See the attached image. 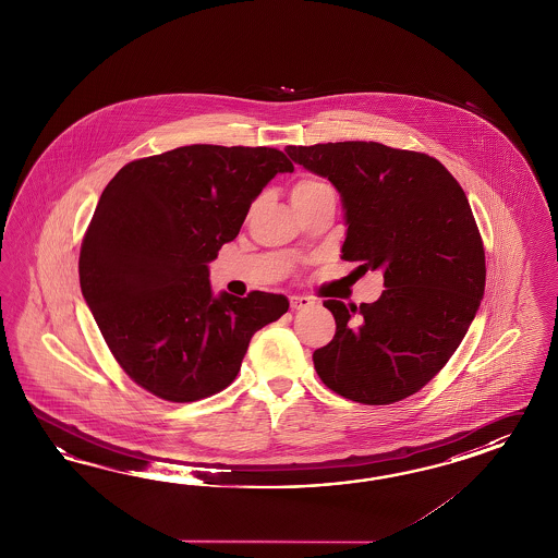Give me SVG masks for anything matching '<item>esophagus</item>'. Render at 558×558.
Returning a JSON list of instances; mask_svg holds the SVG:
<instances>
[{
    "label": "esophagus",
    "instance_id": "esophagus-1",
    "mask_svg": "<svg viewBox=\"0 0 558 558\" xmlns=\"http://www.w3.org/2000/svg\"><path fill=\"white\" fill-rule=\"evenodd\" d=\"M313 304V299H308V296H290V308L292 311H304V308H308Z\"/></svg>",
    "mask_w": 558,
    "mask_h": 558
}]
</instances>
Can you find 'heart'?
Returning <instances> with one entry per match:
<instances>
[{
    "label": "heart",
    "mask_w": 558,
    "mask_h": 558,
    "mask_svg": "<svg viewBox=\"0 0 558 558\" xmlns=\"http://www.w3.org/2000/svg\"><path fill=\"white\" fill-rule=\"evenodd\" d=\"M327 183L318 181V179H300L299 183L292 187V199H300L304 195H311L314 191L325 190Z\"/></svg>",
    "instance_id": "b5f03b06"
}]
</instances>
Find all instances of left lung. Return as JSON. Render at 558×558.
Segmentation results:
<instances>
[{
  "instance_id": "8db88e82",
  "label": "left lung",
  "mask_w": 558,
  "mask_h": 558,
  "mask_svg": "<svg viewBox=\"0 0 558 558\" xmlns=\"http://www.w3.org/2000/svg\"><path fill=\"white\" fill-rule=\"evenodd\" d=\"M284 150L339 191L340 258L385 278L371 304L325 300L337 332L314 351L318 377L365 405L417 393L456 353L484 299V245L465 193L425 153L373 141Z\"/></svg>"
}]
</instances>
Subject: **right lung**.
<instances>
[{
  "mask_svg": "<svg viewBox=\"0 0 558 558\" xmlns=\"http://www.w3.org/2000/svg\"><path fill=\"white\" fill-rule=\"evenodd\" d=\"M294 165L270 147L190 145L124 165L82 240V296L124 373L190 403L235 379L247 344L278 320L284 294H214L209 262L250 205Z\"/></svg>",
  "mask_w": 558,
  "mask_h": 558,
  "instance_id": "right-lung-1",
  "label": "right lung"
}]
</instances>
